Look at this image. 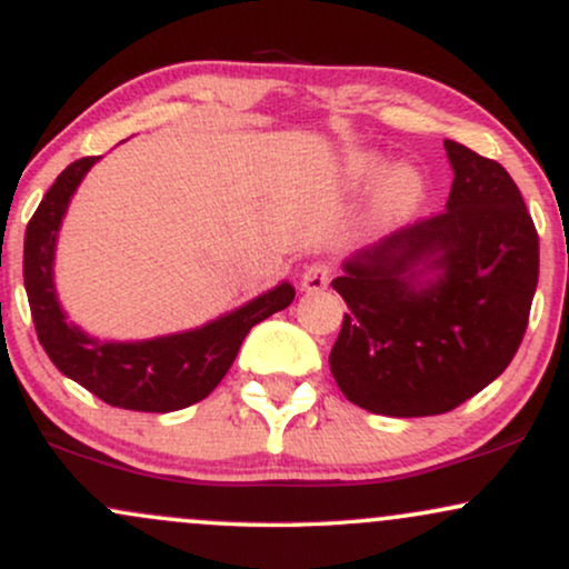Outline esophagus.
I'll return each instance as SVG.
<instances>
[{"label": "esophagus", "mask_w": 569, "mask_h": 569, "mask_svg": "<svg viewBox=\"0 0 569 569\" xmlns=\"http://www.w3.org/2000/svg\"><path fill=\"white\" fill-rule=\"evenodd\" d=\"M331 272H335V270H331V264H326V262H312V264H307L305 272H302V289H305L307 293L323 291L326 286H329Z\"/></svg>", "instance_id": "1"}]
</instances>
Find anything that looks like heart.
I'll use <instances>...</instances> for the list:
<instances>
[{
  "label": "heart",
  "instance_id": "heart-1",
  "mask_svg": "<svg viewBox=\"0 0 569 569\" xmlns=\"http://www.w3.org/2000/svg\"><path fill=\"white\" fill-rule=\"evenodd\" d=\"M352 171L356 176H377L382 171V162L377 158H369V154H363V158H356L352 160ZM422 194V179L417 176V171H411V168H398V171L390 176L388 187H385V208L388 211H407V208L415 206L417 200H420Z\"/></svg>",
  "mask_w": 569,
  "mask_h": 569
}]
</instances>
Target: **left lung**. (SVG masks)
I'll return each mask as SVG.
<instances>
[{"instance_id": "left-lung-1", "label": "left lung", "mask_w": 569, "mask_h": 569, "mask_svg": "<svg viewBox=\"0 0 569 569\" xmlns=\"http://www.w3.org/2000/svg\"><path fill=\"white\" fill-rule=\"evenodd\" d=\"M447 208L398 230L331 280L348 312L331 375L348 401L388 417L443 415L513 361L538 286L540 248L500 162L443 141ZM436 271L426 290L417 274Z\"/></svg>"}]
</instances>
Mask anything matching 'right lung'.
Returning <instances> with one entry per match:
<instances>
[{"label":"right lung","mask_w":569,"mask_h":569,"mask_svg":"<svg viewBox=\"0 0 569 569\" xmlns=\"http://www.w3.org/2000/svg\"><path fill=\"white\" fill-rule=\"evenodd\" d=\"M98 158H80L56 179L26 227L23 283L44 352L61 375L109 407L176 411L211 393L232 367L251 326L291 305L293 289L280 283L230 316L149 342H98L67 323L53 289L56 234L82 176Z\"/></svg>","instance_id":"add662e5"}]
</instances>
